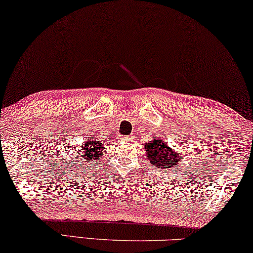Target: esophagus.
I'll list each match as a JSON object with an SVG mask.
<instances>
[{
  "label": "esophagus",
  "mask_w": 253,
  "mask_h": 253,
  "mask_svg": "<svg viewBox=\"0 0 253 253\" xmlns=\"http://www.w3.org/2000/svg\"><path fill=\"white\" fill-rule=\"evenodd\" d=\"M120 138H121V140H123V141H131L132 140L130 135H121Z\"/></svg>",
  "instance_id": "obj_1"
}]
</instances>
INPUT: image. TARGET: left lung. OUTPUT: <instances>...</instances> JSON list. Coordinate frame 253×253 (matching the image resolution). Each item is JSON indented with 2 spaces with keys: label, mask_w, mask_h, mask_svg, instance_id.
I'll return each mask as SVG.
<instances>
[{
  "label": "left lung",
  "mask_w": 253,
  "mask_h": 253,
  "mask_svg": "<svg viewBox=\"0 0 253 253\" xmlns=\"http://www.w3.org/2000/svg\"><path fill=\"white\" fill-rule=\"evenodd\" d=\"M144 149H146L149 161L152 165H155L157 168H171L172 165L178 164L181 159V157L173 152L163 140L155 139L154 141L146 143Z\"/></svg>",
  "instance_id": "obj_1"
}]
</instances>
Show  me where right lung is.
<instances>
[{
    "label": "right lung",
    "mask_w": 253,
    "mask_h": 253,
    "mask_svg": "<svg viewBox=\"0 0 253 253\" xmlns=\"http://www.w3.org/2000/svg\"><path fill=\"white\" fill-rule=\"evenodd\" d=\"M102 154V144L101 141L96 140H87L84 142V146L81 151V156L84 157V159L87 160H96L99 158Z\"/></svg>",
    "instance_id": "1"
}]
</instances>
